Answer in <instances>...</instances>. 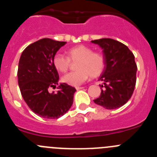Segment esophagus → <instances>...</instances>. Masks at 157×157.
<instances>
[{"instance_id": "esophagus-1", "label": "esophagus", "mask_w": 157, "mask_h": 157, "mask_svg": "<svg viewBox=\"0 0 157 157\" xmlns=\"http://www.w3.org/2000/svg\"><path fill=\"white\" fill-rule=\"evenodd\" d=\"M83 88H84V87H82V86H76L75 87V89L77 90H81V89H83Z\"/></svg>"}]
</instances>
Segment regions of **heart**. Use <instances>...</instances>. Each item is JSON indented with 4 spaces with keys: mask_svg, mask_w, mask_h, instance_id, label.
<instances>
[{
    "mask_svg": "<svg viewBox=\"0 0 157 157\" xmlns=\"http://www.w3.org/2000/svg\"><path fill=\"white\" fill-rule=\"evenodd\" d=\"M67 56L57 53L53 57V65L59 72H66L70 67V61H78L76 71L65 75L62 80L71 86H78L88 79L89 76L96 78L103 71L105 59L102 54L93 52L86 45H77L67 52Z\"/></svg>",
    "mask_w": 157,
    "mask_h": 157,
    "instance_id": "1",
    "label": "heart"
}]
</instances>
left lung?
I'll return each instance as SVG.
<instances>
[{"mask_svg":"<svg viewBox=\"0 0 157 157\" xmlns=\"http://www.w3.org/2000/svg\"><path fill=\"white\" fill-rule=\"evenodd\" d=\"M103 52L105 67L99 77L101 95L94 103L106 109H116L129 101L136 84L137 65L127 45L111 38L91 41Z\"/></svg>","mask_w":157,"mask_h":157,"instance_id":"left-lung-1","label":"left lung"}]
</instances>
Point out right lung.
<instances>
[{
	"mask_svg": "<svg viewBox=\"0 0 157 157\" xmlns=\"http://www.w3.org/2000/svg\"><path fill=\"white\" fill-rule=\"evenodd\" d=\"M50 38H42L25 48L19 58L18 84L24 101L37 116L58 119L70 109L76 90L66 83H59V75L53 65V57L66 44ZM56 93H49V87Z\"/></svg>",
	"mask_w": 157,
	"mask_h": 157,
	"instance_id": "add662e5",
	"label": "right lung"
}]
</instances>
